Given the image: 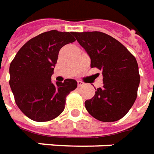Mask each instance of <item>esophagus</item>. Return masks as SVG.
Instances as JSON below:
<instances>
[{
  "label": "esophagus",
  "mask_w": 154,
  "mask_h": 154,
  "mask_svg": "<svg viewBox=\"0 0 154 154\" xmlns=\"http://www.w3.org/2000/svg\"><path fill=\"white\" fill-rule=\"evenodd\" d=\"M78 86H79V87H81V86H83L84 85V83L82 82V81H80V80H78Z\"/></svg>",
  "instance_id": "1"
}]
</instances>
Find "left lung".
<instances>
[{"label":"left lung","mask_w":154,"mask_h":154,"mask_svg":"<svg viewBox=\"0 0 154 154\" xmlns=\"http://www.w3.org/2000/svg\"><path fill=\"white\" fill-rule=\"evenodd\" d=\"M74 35L89 55L90 67L103 75V87L85 102L86 109L102 122L119 120L138 95L140 75L136 59L119 41L103 32H75Z\"/></svg>","instance_id":"8db88e82"}]
</instances>
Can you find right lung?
I'll return each mask as SVG.
<instances>
[{
  "label": "right lung",
  "mask_w": 154,
  "mask_h": 154,
  "mask_svg": "<svg viewBox=\"0 0 154 154\" xmlns=\"http://www.w3.org/2000/svg\"><path fill=\"white\" fill-rule=\"evenodd\" d=\"M73 32L53 30L38 35L20 48L10 65V86L16 105L27 117L46 122L65 109L66 97L77 88L75 79L51 82L59 51L75 42Z\"/></svg>",
  "instance_id": "right-lung-1"
}]
</instances>
